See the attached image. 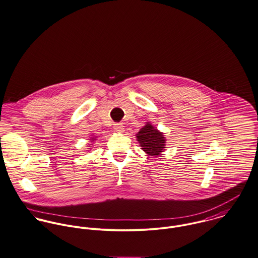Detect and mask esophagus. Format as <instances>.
Segmentation results:
<instances>
[{"label":"esophagus","mask_w":258,"mask_h":258,"mask_svg":"<svg viewBox=\"0 0 258 258\" xmlns=\"http://www.w3.org/2000/svg\"><path fill=\"white\" fill-rule=\"evenodd\" d=\"M114 128H115V132H117V133H123V132H124V127H123V124H122V123H120V122L115 123V125H114Z\"/></svg>","instance_id":"34e87169"}]
</instances>
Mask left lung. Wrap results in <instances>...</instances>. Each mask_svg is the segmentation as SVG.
Returning a JSON list of instances; mask_svg holds the SVG:
<instances>
[{
	"label": "left lung",
	"instance_id": "8db88e82",
	"mask_svg": "<svg viewBox=\"0 0 258 258\" xmlns=\"http://www.w3.org/2000/svg\"><path fill=\"white\" fill-rule=\"evenodd\" d=\"M137 139L148 155H159L165 148V139L163 135L150 123H146L145 126H143L137 135Z\"/></svg>",
	"mask_w": 258,
	"mask_h": 258
}]
</instances>
